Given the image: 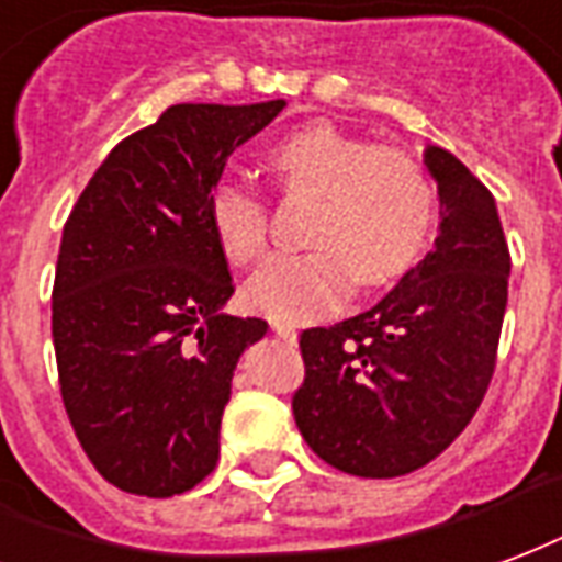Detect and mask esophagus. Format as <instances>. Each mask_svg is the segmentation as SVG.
<instances>
[{"instance_id": "obj_1", "label": "esophagus", "mask_w": 562, "mask_h": 562, "mask_svg": "<svg viewBox=\"0 0 562 562\" xmlns=\"http://www.w3.org/2000/svg\"><path fill=\"white\" fill-rule=\"evenodd\" d=\"M269 326H272V331H276L278 338H284V341H296V329H293V326H286V323L276 321V317L269 321Z\"/></svg>"}]
</instances>
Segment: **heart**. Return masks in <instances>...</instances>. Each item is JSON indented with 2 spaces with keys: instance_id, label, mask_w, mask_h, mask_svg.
Segmentation results:
<instances>
[{
  "instance_id": "obj_1",
  "label": "heart",
  "mask_w": 562,
  "mask_h": 562,
  "mask_svg": "<svg viewBox=\"0 0 562 562\" xmlns=\"http://www.w3.org/2000/svg\"><path fill=\"white\" fill-rule=\"evenodd\" d=\"M266 164L281 194L314 200L302 254H278L245 284L254 311L278 321H308L338 308L359 281L386 286L419 263L434 221L437 191L425 164L398 149L314 122L286 134ZM209 224L221 254L254 263L269 241V203L254 188L221 179L209 191Z\"/></svg>"
}]
</instances>
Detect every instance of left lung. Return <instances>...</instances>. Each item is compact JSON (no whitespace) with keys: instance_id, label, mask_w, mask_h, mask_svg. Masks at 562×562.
<instances>
[{"instance_id":"8db88e82","label":"left lung","mask_w":562,"mask_h":562,"mask_svg":"<svg viewBox=\"0 0 562 562\" xmlns=\"http://www.w3.org/2000/svg\"><path fill=\"white\" fill-rule=\"evenodd\" d=\"M425 164L443 218L434 251L371 311L299 335V431L350 476H404L434 461L473 419L497 366L512 269L497 203L452 151L428 146Z\"/></svg>"}]
</instances>
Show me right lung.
Segmentation results:
<instances>
[{
  "mask_svg": "<svg viewBox=\"0 0 562 562\" xmlns=\"http://www.w3.org/2000/svg\"><path fill=\"white\" fill-rule=\"evenodd\" d=\"M284 108H167L113 146L65 221L53 281L63 404L86 458L128 494H186L218 464L233 368L266 321L221 314L236 286L209 191Z\"/></svg>",
  "mask_w": 562,
  "mask_h": 562,
  "instance_id": "add662e5",
  "label": "right lung"
}]
</instances>
